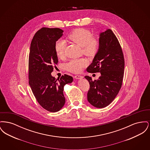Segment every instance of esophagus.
Wrapping results in <instances>:
<instances>
[{"mask_svg":"<svg viewBox=\"0 0 150 150\" xmlns=\"http://www.w3.org/2000/svg\"><path fill=\"white\" fill-rule=\"evenodd\" d=\"M75 78L76 79H81L83 78V76H81V75H76L75 76Z\"/></svg>","mask_w":150,"mask_h":150,"instance_id":"1","label":"esophagus"}]
</instances>
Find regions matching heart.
<instances>
[{"mask_svg":"<svg viewBox=\"0 0 150 150\" xmlns=\"http://www.w3.org/2000/svg\"><path fill=\"white\" fill-rule=\"evenodd\" d=\"M68 38L73 42L83 48V52L86 54H92L98 48L99 43L93 38L92 33L88 30L78 29L71 33ZM66 43L63 39H59L55 43L54 50L57 57L62 58L64 56ZM86 64L85 59H73L66 64V69L69 71L79 73Z\"/></svg>","mask_w":150,"mask_h":150,"instance_id":"obj_1","label":"heart"}]
</instances>
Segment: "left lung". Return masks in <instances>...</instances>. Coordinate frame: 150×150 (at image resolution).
<instances>
[{
  "label": "left lung",
  "mask_w": 150,
  "mask_h": 150,
  "mask_svg": "<svg viewBox=\"0 0 150 150\" xmlns=\"http://www.w3.org/2000/svg\"><path fill=\"white\" fill-rule=\"evenodd\" d=\"M124 65L121 46L112 31L100 33L98 50L86 69L90 73L100 72V76L94 81L85 76L90 85L87 99L93 106L104 108L114 100L121 88Z\"/></svg>",
  "instance_id": "1"
}]
</instances>
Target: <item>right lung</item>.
Segmentation results:
<instances>
[{
	"label": "right lung",
	"mask_w": 150,
	"mask_h": 150,
	"mask_svg": "<svg viewBox=\"0 0 150 150\" xmlns=\"http://www.w3.org/2000/svg\"><path fill=\"white\" fill-rule=\"evenodd\" d=\"M64 30L59 28H43L33 38L29 58V84L38 103L46 110L55 112L64 107V88L71 83L72 76L67 75L57 79L51 75L58 57L54 45L62 37Z\"/></svg>",
	"instance_id": "1"
}]
</instances>
